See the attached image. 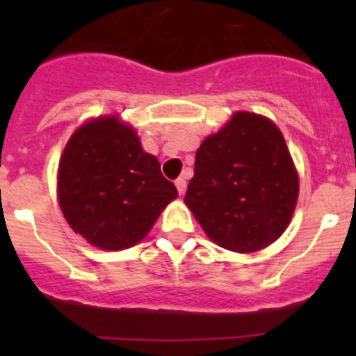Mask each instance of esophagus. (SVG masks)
Masks as SVG:
<instances>
[{
  "instance_id": "esophagus-1",
  "label": "esophagus",
  "mask_w": 356,
  "mask_h": 356,
  "mask_svg": "<svg viewBox=\"0 0 356 356\" xmlns=\"http://www.w3.org/2000/svg\"><path fill=\"white\" fill-rule=\"evenodd\" d=\"M175 185H176V188H178V194H180V196H184L185 188H187V181H185V178H178V180L175 181Z\"/></svg>"
}]
</instances>
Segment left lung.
<instances>
[{"instance_id": "obj_1", "label": "left lung", "mask_w": 356, "mask_h": 356, "mask_svg": "<svg viewBox=\"0 0 356 356\" xmlns=\"http://www.w3.org/2000/svg\"><path fill=\"white\" fill-rule=\"evenodd\" d=\"M298 194L284 134L266 115L238 110L196 151L185 205L217 246L254 253L282 237Z\"/></svg>"}]
</instances>
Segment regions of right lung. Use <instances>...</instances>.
Masks as SVG:
<instances>
[{
  "label": "right lung",
  "mask_w": 356,
  "mask_h": 356,
  "mask_svg": "<svg viewBox=\"0 0 356 356\" xmlns=\"http://www.w3.org/2000/svg\"><path fill=\"white\" fill-rule=\"evenodd\" d=\"M56 197L74 234L105 251L139 244L178 191L119 114L97 115L72 131L56 171Z\"/></svg>",
  "instance_id": "1"
}]
</instances>
